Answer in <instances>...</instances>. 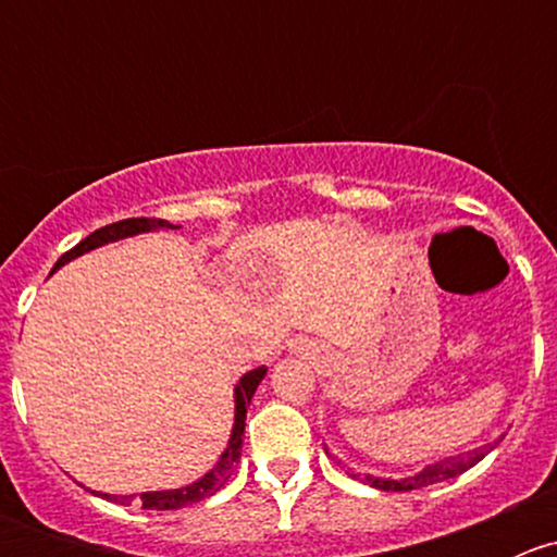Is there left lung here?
Listing matches in <instances>:
<instances>
[{"label":"left lung","mask_w":557,"mask_h":557,"mask_svg":"<svg viewBox=\"0 0 557 557\" xmlns=\"http://www.w3.org/2000/svg\"><path fill=\"white\" fill-rule=\"evenodd\" d=\"M493 447H496V445H485V447H480V450H474V453L458 455V458L436 460V463L425 466L423 471H418L414 476H404V480H385V476L363 474V482H369V485L377 487V491H396V493L418 491V487L436 485V482H445V480H453V476L463 474L466 469H471L474 463H480V460L485 458V455L491 453ZM352 476H361V474H352Z\"/></svg>","instance_id":"left-lung-1"}]
</instances>
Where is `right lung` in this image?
<instances>
[{"label": "right lung", "instance_id": "1", "mask_svg": "<svg viewBox=\"0 0 557 557\" xmlns=\"http://www.w3.org/2000/svg\"><path fill=\"white\" fill-rule=\"evenodd\" d=\"M156 228H180V226H172L170 221H161V218H128V221L110 223V226L97 228L94 234H88V237L83 239L81 245L72 247L70 252H64V256L55 261L53 272L59 267H64L66 261H72V258L83 256V252H88V250H94V247L107 245V243H117V239L134 237V234H143V232H156ZM263 374H267V367L252 369V372H247L245 377L237 383V387H234V429H232V440H228V447L223 450L221 460H218V463L212 466V469L207 471L201 480L190 482V485H185V487H177V491L139 493L137 498H139V504H143V509L188 507V504L201 502V498L212 496V493L221 491V487L226 485V480L232 476L234 463H237L239 455H243V434H245L247 407H250V398H252V393H256L258 383L263 380ZM91 493H94V496L107 498V502L121 504V507H128V504L134 502V496H110V493H97V491H91Z\"/></svg>", "mask_w": 557, "mask_h": 557}]
</instances>
